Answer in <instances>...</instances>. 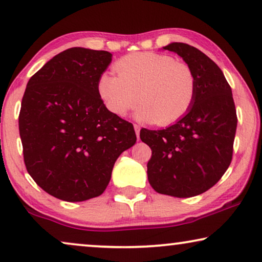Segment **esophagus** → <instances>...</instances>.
Segmentation results:
<instances>
[{
	"mask_svg": "<svg viewBox=\"0 0 262 262\" xmlns=\"http://www.w3.org/2000/svg\"><path fill=\"white\" fill-rule=\"evenodd\" d=\"M134 127L136 131V136H137V139H139V131H141V127H139L138 125H134Z\"/></svg>",
	"mask_w": 262,
	"mask_h": 262,
	"instance_id": "34e87169",
	"label": "esophagus"
}]
</instances>
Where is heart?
Masks as SVG:
<instances>
[{"instance_id": "obj_1", "label": "heart", "mask_w": 262, "mask_h": 262, "mask_svg": "<svg viewBox=\"0 0 262 262\" xmlns=\"http://www.w3.org/2000/svg\"><path fill=\"white\" fill-rule=\"evenodd\" d=\"M114 70L117 75H100L98 92L117 117H124L139 101L136 119L169 125L187 113L194 101L196 80L192 68L169 55L131 53L118 60Z\"/></svg>"}]
</instances>
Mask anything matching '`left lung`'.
<instances>
[{
	"instance_id": "1",
	"label": "left lung",
	"mask_w": 262,
	"mask_h": 262,
	"mask_svg": "<svg viewBox=\"0 0 262 262\" xmlns=\"http://www.w3.org/2000/svg\"><path fill=\"white\" fill-rule=\"evenodd\" d=\"M173 51L192 68L196 93L191 108L163 130H141L151 149L148 180L157 193L189 198L216 185L230 166L237 117L231 88L220 67L205 53L184 42Z\"/></svg>"
}]
</instances>
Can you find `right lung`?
Here are the masks:
<instances>
[{
  "label": "right lung",
  "instance_id": "add662e5",
  "mask_svg": "<svg viewBox=\"0 0 262 262\" xmlns=\"http://www.w3.org/2000/svg\"><path fill=\"white\" fill-rule=\"evenodd\" d=\"M112 53L71 48L28 81L19 131L28 174L66 202L102 194L120 154L137 141L134 125L111 113L98 92Z\"/></svg>",
  "mask_w": 262,
  "mask_h": 262
}]
</instances>
